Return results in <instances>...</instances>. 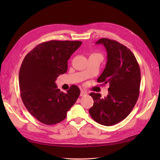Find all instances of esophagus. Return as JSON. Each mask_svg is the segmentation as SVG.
Returning <instances> with one entry per match:
<instances>
[{"label": "esophagus", "mask_w": 160, "mask_h": 160, "mask_svg": "<svg viewBox=\"0 0 160 160\" xmlns=\"http://www.w3.org/2000/svg\"><path fill=\"white\" fill-rule=\"evenodd\" d=\"M88 95V92L84 91V90H81V94H80V95H81V97L85 96V95Z\"/></svg>", "instance_id": "obj_1"}]
</instances>
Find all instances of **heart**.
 Segmentation results:
<instances>
[{"label": "heart", "mask_w": 160, "mask_h": 160, "mask_svg": "<svg viewBox=\"0 0 160 160\" xmlns=\"http://www.w3.org/2000/svg\"><path fill=\"white\" fill-rule=\"evenodd\" d=\"M91 55H99V56L101 57V55L100 54H99V53H93V54H92Z\"/></svg>", "instance_id": "b5f03b06"}]
</instances>
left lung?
Returning <instances> with one entry per match:
<instances>
[{
    "label": "left lung",
    "mask_w": 160,
    "mask_h": 160,
    "mask_svg": "<svg viewBox=\"0 0 160 160\" xmlns=\"http://www.w3.org/2000/svg\"><path fill=\"white\" fill-rule=\"evenodd\" d=\"M96 44H103L108 52L105 68L98 82L109 85V93L101 98L99 93H91L94 103L89 112L96 122L111 126L126 118L136 104L141 72L136 58L127 47L106 38Z\"/></svg>",
    "instance_id": "1"
}]
</instances>
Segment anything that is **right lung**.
Listing matches in <instances>:
<instances>
[{"mask_svg":"<svg viewBox=\"0 0 160 160\" xmlns=\"http://www.w3.org/2000/svg\"><path fill=\"white\" fill-rule=\"evenodd\" d=\"M81 44L79 41H47L24 58L18 75L21 97L27 109L40 122L60 123L78 99V87L71 85L64 93L55 82L67 72V61Z\"/></svg>","mask_w":160,"mask_h":160,"instance_id":"1","label":"right lung"}]
</instances>
